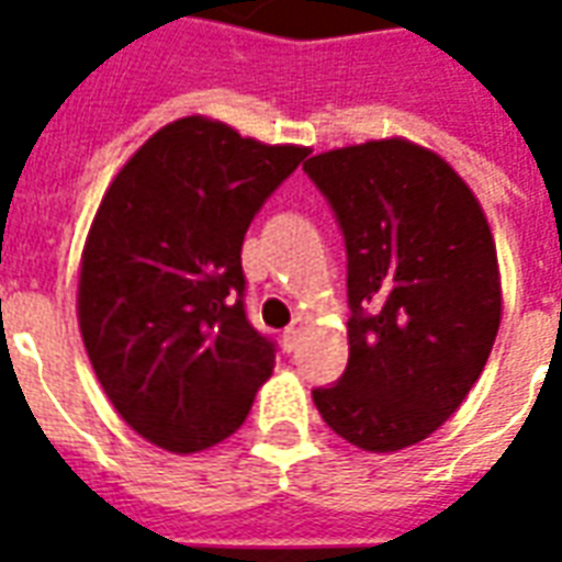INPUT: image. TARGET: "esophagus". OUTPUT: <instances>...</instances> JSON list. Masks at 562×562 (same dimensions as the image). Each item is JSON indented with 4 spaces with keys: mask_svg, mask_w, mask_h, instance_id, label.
<instances>
[{
    "mask_svg": "<svg viewBox=\"0 0 562 562\" xmlns=\"http://www.w3.org/2000/svg\"><path fill=\"white\" fill-rule=\"evenodd\" d=\"M302 331H305V323L302 321H296L293 326H290V329L284 331V350H290V353L296 350L299 341H302Z\"/></svg>",
    "mask_w": 562,
    "mask_h": 562,
    "instance_id": "34e87169",
    "label": "esophagus"
}]
</instances>
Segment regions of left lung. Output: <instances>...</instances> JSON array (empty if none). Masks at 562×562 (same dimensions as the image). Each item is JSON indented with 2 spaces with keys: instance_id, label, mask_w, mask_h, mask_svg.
Segmentation results:
<instances>
[{
  "instance_id": "obj_1",
  "label": "left lung",
  "mask_w": 562,
  "mask_h": 562,
  "mask_svg": "<svg viewBox=\"0 0 562 562\" xmlns=\"http://www.w3.org/2000/svg\"><path fill=\"white\" fill-rule=\"evenodd\" d=\"M347 245L350 359L314 389L323 422L366 452H398L452 416L497 338V248L461 176L404 137L302 164Z\"/></svg>"
}]
</instances>
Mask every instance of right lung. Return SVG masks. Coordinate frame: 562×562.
I'll use <instances>...</instances> for the list:
<instances>
[{"label":"right lung","instance_id":"add662e5","mask_svg":"<svg viewBox=\"0 0 562 562\" xmlns=\"http://www.w3.org/2000/svg\"><path fill=\"white\" fill-rule=\"evenodd\" d=\"M305 146L206 116L155 131L110 182L86 236L77 321L110 404L167 452L221 443L276 368L245 317L241 241Z\"/></svg>","mask_w":562,"mask_h":562}]
</instances>
